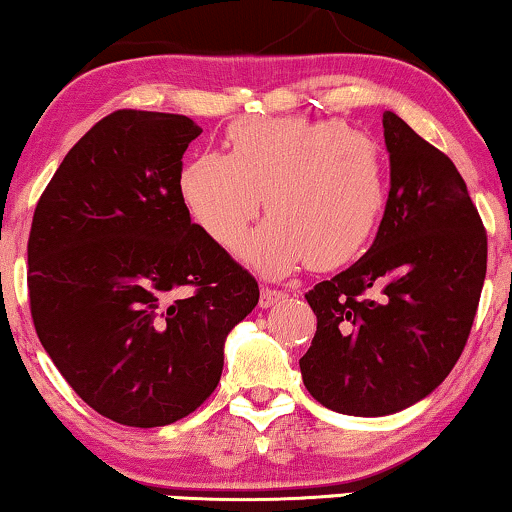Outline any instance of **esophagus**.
I'll return each instance as SVG.
<instances>
[{
    "instance_id": "34e87169",
    "label": "esophagus",
    "mask_w": 512,
    "mask_h": 512,
    "mask_svg": "<svg viewBox=\"0 0 512 512\" xmlns=\"http://www.w3.org/2000/svg\"><path fill=\"white\" fill-rule=\"evenodd\" d=\"M279 300H284V293L277 291V289H261V300H258V305L263 307V310H268V307H272L275 303H279Z\"/></svg>"
}]
</instances>
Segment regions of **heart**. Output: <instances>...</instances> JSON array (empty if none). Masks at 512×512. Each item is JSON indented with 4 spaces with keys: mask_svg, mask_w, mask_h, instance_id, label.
Here are the masks:
<instances>
[{
    "mask_svg": "<svg viewBox=\"0 0 512 512\" xmlns=\"http://www.w3.org/2000/svg\"><path fill=\"white\" fill-rule=\"evenodd\" d=\"M228 153L200 151L179 174L188 212L223 247L263 205L268 216L237 247L265 277L310 261L328 270L368 247L387 207V158L375 139L335 118H242Z\"/></svg>",
    "mask_w": 512,
    "mask_h": 512,
    "instance_id": "1",
    "label": "heart"
}]
</instances>
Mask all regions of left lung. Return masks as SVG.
<instances>
[{
  "label": "left lung",
  "mask_w": 512,
  "mask_h": 512,
  "mask_svg": "<svg viewBox=\"0 0 512 512\" xmlns=\"http://www.w3.org/2000/svg\"><path fill=\"white\" fill-rule=\"evenodd\" d=\"M389 198L370 249L305 293L317 333L300 359L328 410L384 417L440 387L471 333L487 235L445 153L384 111Z\"/></svg>",
  "instance_id": "1"
}]
</instances>
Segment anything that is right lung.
Returning a JSON list of instances; mask_svg holds the SVG:
<instances>
[{
    "instance_id": "add662e5",
    "label": "right lung",
    "mask_w": 512,
    "mask_h": 512,
    "mask_svg": "<svg viewBox=\"0 0 512 512\" xmlns=\"http://www.w3.org/2000/svg\"><path fill=\"white\" fill-rule=\"evenodd\" d=\"M200 132L179 114L114 111L34 209L27 286L41 345L90 408L125 426L200 408L228 333L258 303L256 279L181 200V158Z\"/></svg>"
}]
</instances>
